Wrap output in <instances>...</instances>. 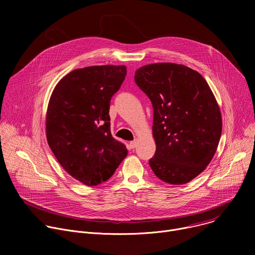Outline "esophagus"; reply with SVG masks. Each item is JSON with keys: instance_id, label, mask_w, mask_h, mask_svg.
I'll use <instances>...</instances> for the list:
<instances>
[{"instance_id": "esophagus-1", "label": "esophagus", "mask_w": 255, "mask_h": 255, "mask_svg": "<svg viewBox=\"0 0 255 255\" xmlns=\"http://www.w3.org/2000/svg\"><path fill=\"white\" fill-rule=\"evenodd\" d=\"M137 144H138V140H137V139H135V140L131 141V142H130V146H131V148H135V147L137 146Z\"/></svg>"}]
</instances>
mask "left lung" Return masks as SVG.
Segmentation results:
<instances>
[{
  "label": "left lung",
  "instance_id": "8db88e82",
  "mask_svg": "<svg viewBox=\"0 0 255 255\" xmlns=\"http://www.w3.org/2000/svg\"><path fill=\"white\" fill-rule=\"evenodd\" d=\"M134 80L153 107L151 169L164 183H189L212 160L222 132L220 109L208 83L198 71L170 62L144 65Z\"/></svg>",
  "mask_w": 255,
  "mask_h": 255
}]
</instances>
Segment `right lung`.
I'll use <instances>...</instances> for the list:
<instances>
[{"instance_id":"right-lung-1","label":"right lung","mask_w":255,"mask_h":255,"mask_svg":"<svg viewBox=\"0 0 255 255\" xmlns=\"http://www.w3.org/2000/svg\"><path fill=\"white\" fill-rule=\"evenodd\" d=\"M124 65L78 68L54 88L46 114V137L57 161L86 186L110 178L127 156L110 128V102L125 80Z\"/></svg>"}]
</instances>
